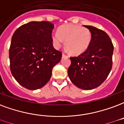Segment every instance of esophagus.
Returning <instances> with one entry per match:
<instances>
[{
	"instance_id": "34e87169",
	"label": "esophagus",
	"mask_w": 124,
	"mask_h": 124,
	"mask_svg": "<svg viewBox=\"0 0 124 124\" xmlns=\"http://www.w3.org/2000/svg\"><path fill=\"white\" fill-rule=\"evenodd\" d=\"M65 57H68V56L63 53V54H62V58H65Z\"/></svg>"
}]
</instances>
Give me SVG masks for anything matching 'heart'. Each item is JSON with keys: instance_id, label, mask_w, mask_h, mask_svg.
Here are the masks:
<instances>
[{"instance_id": "1", "label": "heart", "mask_w": 124, "mask_h": 124, "mask_svg": "<svg viewBox=\"0 0 124 124\" xmlns=\"http://www.w3.org/2000/svg\"><path fill=\"white\" fill-rule=\"evenodd\" d=\"M55 48L58 49L65 41V46L73 55H79L87 50L92 41V34L86 27L74 24L62 25L52 33Z\"/></svg>"}]
</instances>
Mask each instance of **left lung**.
Masks as SVG:
<instances>
[{
  "label": "left lung",
  "instance_id": "1",
  "mask_svg": "<svg viewBox=\"0 0 124 124\" xmlns=\"http://www.w3.org/2000/svg\"><path fill=\"white\" fill-rule=\"evenodd\" d=\"M84 27L91 32L92 41L85 53L77 57H70L68 74L76 87L91 90L101 85L110 74L114 46L106 32L91 25Z\"/></svg>",
  "mask_w": 124,
  "mask_h": 124
}]
</instances>
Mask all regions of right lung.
<instances>
[{
  "instance_id": "right-lung-1",
  "label": "right lung",
  "mask_w": 124,
  "mask_h": 124,
  "mask_svg": "<svg viewBox=\"0 0 124 124\" xmlns=\"http://www.w3.org/2000/svg\"><path fill=\"white\" fill-rule=\"evenodd\" d=\"M49 22H30L14 33L9 50L11 73L19 84L29 90L43 87L50 80L53 67L62 53L53 47Z\"/></svg>"
}]
</instances>
